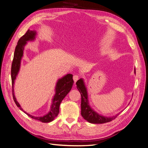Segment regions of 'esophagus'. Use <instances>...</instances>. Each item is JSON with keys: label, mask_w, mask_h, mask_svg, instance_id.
I'll return each mask as SVG.
<instances>
[{"label": "esophagus", "mask_w": 148, "mask_h": 148, "mask_svg": "<svg viewBox=\"0 0 148 148\" xmlns=\"http://www.w3.org/2000/svg\"><path fill=\"white\" fill-rule=\"evenodd\" d=\"M79 77L78 75H74L73 76V80H74L75 83L79 80Z\"/></svg>", "instance_id": "obj_1"}]
</instances>
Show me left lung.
<instances>
[{
    "label": "left lung",
    "instance_id": "1",
    "mask_svg": "<svg viewBox=\"0 0 148 148\" xmlns=\"http://www.w3.org/2000/svg\"><path fill=\"white\" fill-rule=\"evenodd\" d=\"M76 85L81 95V114L86 121L92 124H103L112 121L117 117L119 114L112 117H106L101 115L92 110L89 105L88 93L84 79H80L77 80Z\"/></svg>",
    "mask_w": 148,
    "mask_h": 148
}]
</instances>
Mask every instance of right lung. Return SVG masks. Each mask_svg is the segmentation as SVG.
I'll return each mask as SVG.
<instances>
[{
    "label": "right lung",
    "instance_id": "right-lung-1",
    "mask_svg": "<svg viewBox=\"0 0 148 148\" xmlns=\"http://www.w3.org/2000/svg\"><path fill=\"white\" fill-rule=\"evenodd\" d=\"M36 32L35 30H27L25 34L22 36L19 40L17 45L15 48V51L14 53V57L12 64V69H11V75H12V92L13 97L15 103L16 104L21 110L24 112L29 117L40 121L42 123H49L52 121L53 120L57 117L59 113V107L62 101L64 98V97L68 95V92L72 88L73 85L74 80L73 79V74H68L64 75L62 78L58 80L56 86V94H55L53 99L52 104L51 106V109L49 112L43 116L36 117L31 115L28 113L25 112L19 103L16 101L14 94V80L17 77L18 74L20 69L21 61L22 57L23 56V51L24 46L27 44V42L29 41H33L35 39V36Z\"/></svg>",
    "mask_w": 148,
    "mask_h": 148
}]
</instances>
